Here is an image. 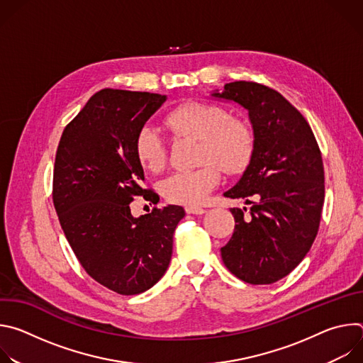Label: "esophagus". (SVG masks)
<instances>
[{"instance_id":"esophagus-1","label":"esophagus","mask_w":363,"mask_h":363,"mask_svg":"<svg viewBox=\"0 0 363 363\" xmlns=\"http://www.w3.org/2000/svg\"><path fill=\"white\" fill-rule=\"evenodd\" d=\"M185 211H186V214H195V216H201L205 213L202 206H198V205H188V206H185Z\"/></svg>"}]
</instances>
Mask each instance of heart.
<instances>
[{
	"instance_id": "b5f03b06",
	"label": "heart",
	"mask_w": 363,
	"mask_h": 363,
	"mask_svg": "<svg viewBox=\"0 0 363 363\" xmlns=\"http://www.w3.org/2000/svg\"><path fill=\"white\" fill-rule=\"evenodd\" d=\"M175 133L189 135L199 139L198 168L177 171L164 178L160 191L174 203H201L223 178V171H242L250 162L254 138L250 126L237 119H230L225 108L211 103L188 101L174 108L165 119ZM135 153L140 165L152 172L164 168L167 147L161 132L150 125L139 129L135 139Z\"/></svg>"
}]
</instances>
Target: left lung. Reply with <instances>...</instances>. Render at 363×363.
<instances>
[{"instance_id": "8db88e82", "label": "left lung", "mask_w": 363, "mask_h": 363, "mask_svg": "<svg viewBox=\"0 0 363 363\" xmlns=\"http://www.w3.org/2000/svg\"><path fill=\"white\" fill-rule=\"evenodd\" d=\"M217 99L248 111L254 133L250 164L224 195L242 198L231 208L235 228L221 248L225 267L250 284H272L290 274L312 247L325 201V171L316 138L303 115L279 91L233 82Z\"/></svg>"}]
</instances>
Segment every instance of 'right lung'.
Masks as SVG:
<instances>
[{
    "label": "right lung",
    "mask_w": 363,
    "mask_h": 363,
    "mask_svg": "<svg viewBox=\"0 0 363 363\" xmlns=\"http://www.w3.org/2000/svg\"><path fill=\"white\" fill-rule=\"evenodd\" d=\"M165 100L103 89L65 128L56 153L53 202L65 235L86 273L125 296L146 291L165 274L185 216L182 206L168 205L135 218L129 206L135 196H157L142 185L135 139Z\"/></svg>",
    "instance_id": "add662e5"
}]
</instances>
